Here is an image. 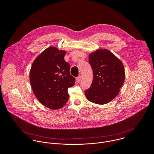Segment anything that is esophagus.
Listing matches in <instances>:
<instances>
[{
    "label": "esophagus",
    "mask_w": 154,
    "mask_h": 154,
    "mask_svg": "<svg viewBox=\"0 0 154 154\" xmlns=\"http://www.w3.org/2000/svg\"><path fill=\"white\" fill-rule=\"evenodd\" d=\"M81 79V76H78V77H77V78H76V82H77V83H79V82H80Z\"/></svg>",
    "instance_id": "1"
}]
</instances>
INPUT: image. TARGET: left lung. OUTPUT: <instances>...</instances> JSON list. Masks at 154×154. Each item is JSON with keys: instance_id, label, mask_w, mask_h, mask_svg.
I'll use <instances>...</instances> for the list:
<instances>
[{"instance_id": "left-lung-1", "label": "left lung", "mask_w": 154, "mask_h": 154, "mask_svg": "<svg viewBox=\"0 0 154 154\" xmlns=\"http://www.w3.org/2000/svg\"><path fill=\"white\" fill-rule=\"evenodd\" d=\"M93 71L91 87L85 91L87 98L97 104H105L114 99L123 85L125 73L122 62L109 50H97L89 55Z\"/></svg>"}]
</instances>
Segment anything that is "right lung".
<instances>
[{
    "label": "right lung",
    "mask_w": 154,
    "mask_h": 154,
    "mask_svg": "<svg viewBox=\"0 0 154 154\" xmlns=\"http://www.w3.org/2000/svg\"><path fill=\"white\" fill-rule=\"evenodd\" d=\"M66 52L51 47L34 61L29 73L31 85L37 98L45 107L59 109L69 99L68 88L75 84L70 65L64 59Z\"/></svg>",
    "instance_id": "1"
}]
</instances>
